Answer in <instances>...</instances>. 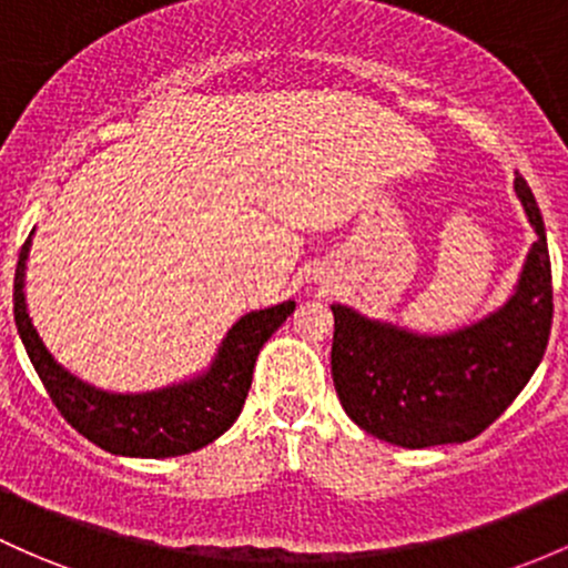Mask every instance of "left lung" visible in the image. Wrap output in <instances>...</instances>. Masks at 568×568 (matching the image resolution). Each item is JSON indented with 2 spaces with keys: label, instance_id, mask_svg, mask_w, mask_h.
Here are the masks:
<instances>
[{
  "label": "left lung",
  "instance_id": "1",
  "mask_svg": "<svg viewBox=\"0 0 568 568\" xmlns=\"http://www.w3.org/2000/svg\"><path fill=\"white\" fill-rule=\"evenodd\" d=\"M515 192L536 241L515 295L477 325L419 335L331 306L335 393L365 433L408 449L463 444L496 423L539 368L552 325L550 252L523 175Z\"/></svg>",
  "mask_w": 568,
  "mask_h": 568
}]
</instances>
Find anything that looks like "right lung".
<instances>
[{"instance_id": "1", "label": "right lung", "mask_w": 568, "mask_h": 568, "mask_svg": "<svg viewBox=\"0 0 568 568\" xmlns=\"http://www.w3.org/2000/svg\"><path fill=\"white\" fill-rule=\"evenodd\" d=\"M29 243L23 241L16 265L13 314L27 355L67 423L113 455L175 457L189 455L222 436L246 404L257 355L267 338L295 311V301L252 311L230 327L227 338L205 374L154 389V393H105L72 376L40 341L23 297Z\"/></svg>"}]
</instances>
